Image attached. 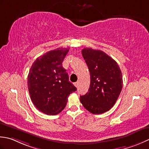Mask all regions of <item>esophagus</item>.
I'll return each mask as SVG.
<instances>
[{
    "label": "esophagus",
    "mask_w": 149,
    "mask_h": 149,
    "mask_svg": "<svg viewBox=\"0 0 149 149\" xmlns=\"http://www.w3.org/2000/svg\"><path fill=\"white\" fill-rule=\"evenodd\" d=\"M74 86H75L76 87H78V81H77V82H75V83L74 84Z\"/></svg>",
    "instance_id": "esophagus-1"
}]
</instances>
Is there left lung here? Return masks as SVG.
<instances>
[{
	"mask_svg": "<svg viewBox=\"0 0 149 149\" xmlns=\"http://www.w3.org/2000/svg\"><path fill=\"white\" fill-rule=\"evenodd\" d=\"M81 54L89 68L88 92L80 100L90 113L102 114L113 107L123 87V77L117 62L101 50L84 48Z\"/></svg>",
	"mask_w": 149,
	"mask_h": 149,
	"instance_id": "8db88e82",
	"label": "left lung"
}]
</instances>
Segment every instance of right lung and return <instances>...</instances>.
<instances>
[{
  "label": "right lung",
  "instance_id": "obj_1",
  "mask_svg": "<svg viewBox=\"0 0 149 149\" xmlns=\"http://www.w3.org/2000/svg\"><path fill=\"white\" fill-rule=\"evenodd\" d=\"M69 48H57L37 58L28 76L30 97L36 109L45 114L60 113L68 102V96L77 91L69 81L62 62Z\"/></svg>",
  "mask_w": 149,
  "mask_h": 149
}]
</instances>
